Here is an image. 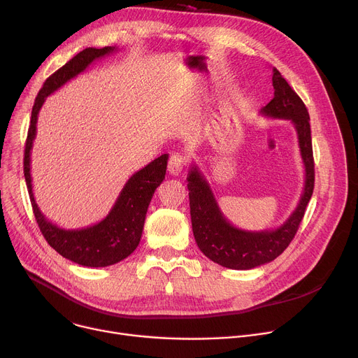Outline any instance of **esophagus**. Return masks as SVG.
Wrapping results in <instances>:
<instances>
[{
	"label": "esophagus",
	"mask_w": 358,
	"mask_h": 358,
	"mask_svg": "<svg viewBox=\"0 0 358 358\" xmlns=\"http://www.w3.org/2000/svg\"><path fill=\"white\" fill-rule=\"evenodd\" d=\"M183 166H185V157L179 153H175L169 157V162H168V171L171 175L173 176H178L182 171H183Z\"/></svg>",
	"instance_id": "esophagus-1"
}]
</instances>
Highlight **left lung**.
I'll list each match as a JSON object with an SVG mask.
<instances>
[{"label":"left lung","mask_w":358,"mask_h":358,"mask_svg":"<svg viewBox=\"0 0 358 358\" xmlns=\"http://www.w3.org/2000/svg\"><path fill=\"white\" fill-rule=\"evenodd\" d=\"M271 81L274 96L262 108L260 113L292 121L297 132L306 169L300 202L290 217L274 230L248 231L237 229L220 212L213 192L199 168L192 165L187 173L190 219L197 248L212 262L234 270L255 268L274 260L287 249L297 233L314 189V159L308 110L275 68H273Z\"/></svg>","instance_id":"8db88e82"}]
</instances>
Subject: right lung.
Returning <instances> with one entry per match:
<instances>
[{
    "label": "right lung",
    "instance_id": "add662e5",
    "mask_svg": "<svg viewBox=\"0 0 358 358\" xmlns=\"http://www.w3.org/2000/svg\"><path fill=\"white\" fill-rule=\"evenodd\" d=\"M115 47L87 48L76 54L62 68L54 72L38 92L28 128L24 152V176L36 223L48 245L62 257L87 267H106L127 259L138 248L145 224L148 206L156 187L166 175L168 153L156 157L149 165L134 173L119 193L117 199L99 223L84 229H62L39 210L31 183V149L36 135L38 113L45 98L66 84L69 79L84 72L95 59L113 52Z\"/></svg>",
    "mask_w": 358,
    "mask_h": 358
}]
</instances>
